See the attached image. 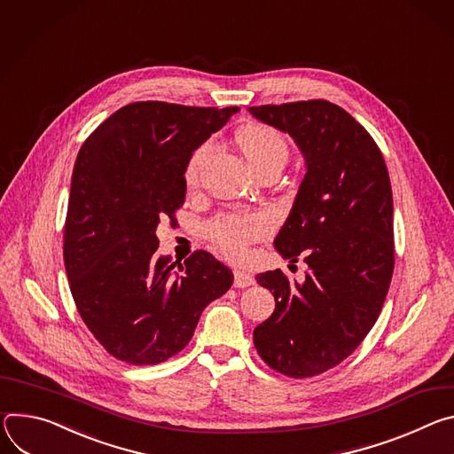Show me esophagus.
<instances>
[{"label":"esophagus","instance_id":"esophagus-1","mask_svg":"<svg viewBox=\"0 0 454 454\" xmlns=\"http://www.w3.org/2000/svg\"><path fill=\"white\" fill-rule=\"evenodd\" d=\"M256 283L254 276L243 272V270H234V286L236 288H247V286H253Z\"/></svg>","mask_w":454,"mask_h":454}]
</instances>
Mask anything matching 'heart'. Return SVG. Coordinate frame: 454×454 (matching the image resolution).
Wrapping results in <instances>:
<instances>
[{
    "instance_id": "heart-1",
    "label": "heart",
    "mask_w": 454,
    "mask_h": 454,
    "mask_svg": "<svg viewBox=\"0 0 454 454\" xmlns=\"http://www.w3.org/2000/svg\"><path fill=\"white\" fill-rule=\"evenodd\" d=\"M236 142L256 173L270 166L283 168L288 159L286 140L270 126H245L236 133ZM209 153L211 142H206L191 155L185 168V182L189 187L196 185L201 166H204ZM207 231L213 241L229 258L239 260L245 256L248 243L269 234L270 222L263 215H225L213 220Z\"/></svg>"
}]
</instances>
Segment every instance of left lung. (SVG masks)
Segmentation results:
<instances>
[{
  "mask_svg": "<svg viewBox=\"0 0 454 454\" xmlns=\"http://www.w3.org/2000/svg\"><path fill=\"white\" fill-rule=\"evenodd\" d=\"M248 112L288 133L307 162L274 247L285 260L303 256L309 272L303 283L279 269L256 276L276 309L254 328L272 370L307 379L354 354L380 314L395 265L389 175L372 135L328 100Z\"/></svg>",
  "mask_w": 454,
  "mask_h": 454,
  "instance_id": "1",
  "label": "left lung"
}]
</instances>
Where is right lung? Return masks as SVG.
Segmentation results:
<instances>
[{"label":"right lung","instance_id":"add662e5","mask_svg":"<svg viewBox=\"0 0 454 454\" xmlns=\"http://www.w3.org/2000/svg\"><path fill=\"white\" fill-rule=\"evenodd\" d=\"M238 112L131 103L79 149L65 267L84 325L119 361L147 366L176 356L204 309L232 285L229 267L206 250L184 263L159 256L157 227L184 204L192 151Z\"/></svg>","mask_w":454,"mask_h":454}]
</instances>
